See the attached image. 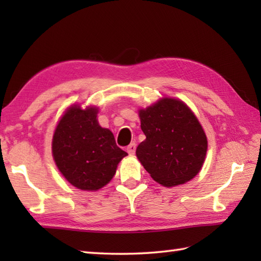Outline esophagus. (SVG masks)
I'll use <instances>...</instances> for the list:
<instances>
[{
    "label": "esophagus",
    "mask_w": 261,
    "mask_h": 261,
    "mask_svg": "<svg viewBox=\"0 0 261 261\" xmlns=\"http://www.w3.org/2000/svg\"><path fill=\"white\" fill-rule=\"evenodd\" d=\"M136 149H137V145L135 142H132L129 146H127L126 151H127V153L131 154V156H134V154L136 153Z\"/></svg>",
    "instance_id": "1"
}]
</instances>
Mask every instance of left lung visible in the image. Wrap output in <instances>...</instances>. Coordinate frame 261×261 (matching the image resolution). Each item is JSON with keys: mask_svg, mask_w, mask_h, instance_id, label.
Returning <instances> with one entry per match:
<instances>
[{"mask_svg": "<svg viewBox=\"0 0 261 261\" xmlns=\"http://www.w3.org/2000/svg\"><path fill=\"white\" fill-rule=\"evenodd\" d=\"M138 113L146 139L136 154L151 178L165 187L193 179L204 165L207 138L191 108L179 98L162 97Z\"/></svg>", "mask_w": 261, "mask_h": 261, "instance_id": "8db88e82", "label": "left lung"}]
</instances>
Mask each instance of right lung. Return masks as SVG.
Here are the masks:
<instances>
[{
    "label": "right lung",
    "mask_w": 261,
    "mask_h": 261,
    "mask_svg": "<svg viewBox=\"0 0 261 261\" xmlns=\"http://www.w3.org/2000/svg\"><path fill=\"white\" fill-rule=\"evenodd\" d=\"M98 108L74 103L55 127L51 151L60 174L70 185L95 192L108 185L127 153L115 143L112 131L97 121Z\"/></svg>",
    "instance_id": "obj_1"
}]
</instances>
